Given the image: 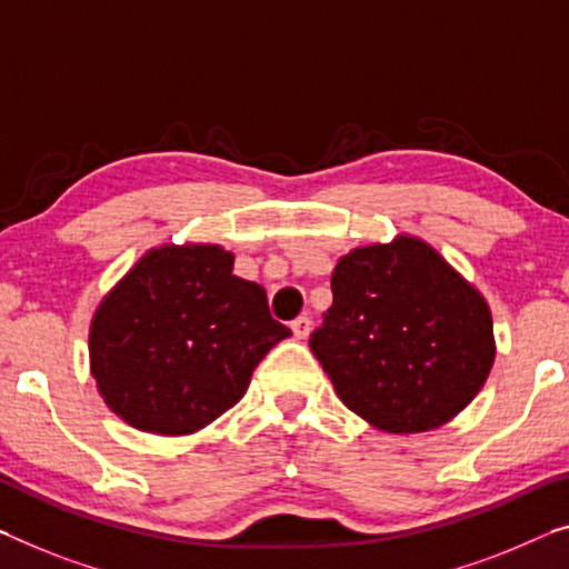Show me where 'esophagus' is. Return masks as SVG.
Listing matches in <instances>:
<instances>
[{"instance_id": "1", "label": "esophagus", "mask_w": 569, "mask_h": 569, "mask_svg": "<svg viewBox=\"0 0 569 569\" xmlns=\"http://www.w3.org/2000/svg\"><path fill=\"white\" fill-rule=\"evenodd\" d=\"M291 332L296 339H307L311 332V319L309 317H296L291 321Z\"/></svg>"}]
</instances>
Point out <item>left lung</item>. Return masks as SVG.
Masks as SVG:
<instances>
[{"label": "left lung", "instance_id": "obj_1", "mask_svg": "<svg viewBox=\"0 0 569 569\" xmlns=\"http://www.w3.org/2000/svg\"><path fill=\"white\" fill-rule=\"evenodd\" d=\"M332 293L309 347L347 409L376 429L417 435L478 396L496 358L490 309L419 237L347 252Z\"/></svg>", "mask_w": 569, "mask_h": 569}]
</instances>
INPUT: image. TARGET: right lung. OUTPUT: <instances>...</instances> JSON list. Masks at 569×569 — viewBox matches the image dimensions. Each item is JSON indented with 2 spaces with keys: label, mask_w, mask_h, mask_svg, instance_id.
I'll use <instances>...</instances> for the list:
<instances>
[{
  "label": "right lung",
  "mask_w": 569,
  "mask_h": 569,
  "mask_svg": "<svg viewBox=\"0 0 569 569\" xmlns=\"http://www.w3.org/2000/svg\"><path fill=\"white\" fill-rule=\"evenodd\" d=\"M219 244L146 252L91 319L89 358L117 417L152 435H191L222 417L252 370L291 329L266 288L232 276Z\"/></svg>",
  "instance_id": "right-lung-1"
}]
</instances>
